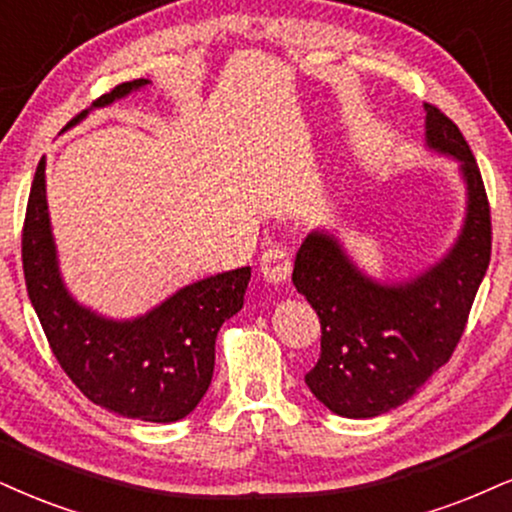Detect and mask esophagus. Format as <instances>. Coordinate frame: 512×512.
Here are the masks:
<instances>
[{
  "label": "esophagus",
  "instance_id": "esophagus-1",
  "mask_svg": "<svg viewBox=\"0 0 512 512\" xmlns=\"http://www.w3.org/2000/svg\"><path fill=\"white\" fill-rule=\"evenodd\" d=\"M261 275L268 282H287L292 275V251L287 246H270L261 256Z\"/></svg>",
  "mask_w": 512,
  "mask_h": 512
}]
</instances>
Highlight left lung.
Segmentation results:
<instances>
[{
	"mask_svg": "<svg viewBox=\"0 0 512 512\" xmlns=\"http://www.w3.org/2000/svg\"><path fill=\"white\" fill-rule=\"evenodd\" d=\"M427 147L460 161L468 185L463 230L437 266L382 285L361 273L327 232H311L294 261V287L320 318V358L308 389L342 418H375L406 403L463 337L491 261V211L463 132L425 104Z\"/></svg>",
	"mask_w": 512,
	"mask_h": 512,
	"instance_id": "8db88e82",
	"label": "left lung"
}]
</instances>
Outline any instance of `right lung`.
<instances>
[{"mask_svg": "<svg viewBox=\"0 0 512 512\" xmlns=\"http://www.w3.org/2000/svg\"><path fill=\"white\" fill-rule=\"evenodd\" d=\"M144 85L149 80L123 82L92 106L116 102ZM85 116L80 111L66 128ZM21 256L30 304L52 353L87 399L147 422H175L197 408L213 377L220 325L244 306L249 266L182 287L135 320L102 318L63 287L44 194V159L25 208Z\"/></svg>", "mask_w": 512, "mask_h": 512, "instance_id": "add662e5", "label": "right lung"}]
</instances>
